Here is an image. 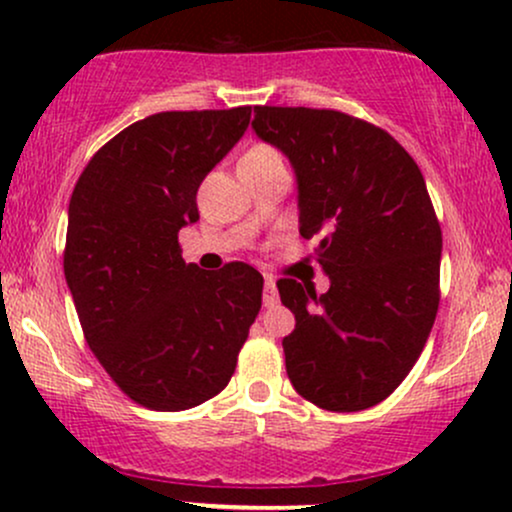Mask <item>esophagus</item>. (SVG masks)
Instances as JSON below:
<instances>
[{
  "mask_svg": "<svg viewBox=\"0 0 512 512\" xmlns=\"http://www.w3.org/2000/svg\"><path fill=\"white\" fill-rule=\"evenodd\" d=\"M262 303H264V308H274V305L279 303V293H276V284L272 279H267V284H264Z\"/></svg>",
  "mask_w": 512,
  "mask_h": 512,
  "instance_id": "obj_1",
  "label": "esophagus"
}]
</instances>
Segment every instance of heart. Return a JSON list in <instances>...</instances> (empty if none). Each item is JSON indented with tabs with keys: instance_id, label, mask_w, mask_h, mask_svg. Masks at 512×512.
I'll list each match as a JSON object with an SVG mask.
<instances>
[{
	"instance_id": "obj_1",
	"label": "heart",
	"mask_w": 512,
	"mask_h": 512,
	"mask_svg": "<svg viewBox=\"0 0 512 512\" xmlns=\"http://www.w3.org/2000/svg\"><path fill=\"white\" fill-rule=\"evenodd\" d=\"M240 163H243V166H274V163H284V161H281L279 151L272 149L269 144H255L240 156Z\"/></svg>"
}]
</instances>
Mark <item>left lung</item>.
I'll use <instances>...</instances> for the list:
<instances>
[{"label": "left lung", "mask_w": 512, "mask_h": 512, "mask_svg": "<svg viewBox=\"0 0 512 512\" xmlns=\"http://www.w3.org/2000/svg\"><path fill=\"white\" fill-rule=\"evenodd\" d=\"M252 129L289 156L301 236L330 291L279 279L296 315L284 337L286 373L327 411L375 407L424 351L440 301L443 233L424 175L385 129L339 110L257 105Z\"/></svg>", "instance_id": "8db88e82"}]
</instances>
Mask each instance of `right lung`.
Returning a JSON list of instances; mask_svg holds the SVG:
<instances>
[{
	"label": "right lung",
	"mask_w": 512,
	"mask_h": 512,
	"mask_svg": "<svg viewBox=\"0 0 512 512\" xmlns=\"http://www.w3.org/2000/svg\"><path fill=\"white\" fill-rule=\"evenodd\" d=\"M250 105L170 110L93 154L69 199L64 276L93 356L132 402L182 411L219 395L262 308L245 262L185 264L197 190L250 125Z\"/></svg>",
	"instance_id": "obj_1"
}]
</instances>
